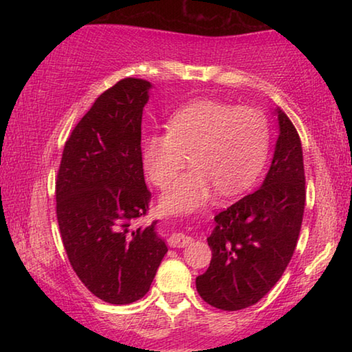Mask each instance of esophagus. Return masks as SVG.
<instances>
[{"label": "esophagus", "instance_id": "34e87169", "mask_svg": "<svg viewBox=\"0 0 352 352\" xmlns=\"http://www.w3.org/2000/svg\"><path fill=\"white\" fill-rule=\"evenodd\" d=\"M189 243H192V237L182 233H174L169 237V247L172 248H183L188 247Z\"/></svg>", "mask_w": 352, "mask_h": 352}]
</instances>
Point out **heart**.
<instances>
[{
	"label": "heart",
	"instance_id": "1",
	"mask_svg": "<svg viewBox=\"0 0 352 352\" xmlns=\"http://www.w3.org/2000/svg\"><path fill=\"white\" fill-rule=\"evenodd\" d=\"M270 147L269 119L258 109L201 99L183 105L169 129L153 132L142 147L148 180L166 188L192 152V166L163 195L169 211H189L211 197L247 189L264 166Z\"/></svg>",
	"mask_w": 352,
	"mask_h": 352
}]
</instances>
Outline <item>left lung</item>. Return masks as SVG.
<instances>
[{
  "instance_id": "left-lung-1",
  "label": "left lung",
  "mask_w": 352,
  "mask_h": 352,
  "mask_svg": "<svg viewBox=\"0 0 352 352\" xmlns=\"http://www.w3.org/2000/svg\"><path fill=\"white\" fill-rule=\"evenodd\" d=\"M276 113L279 136L265 180L214 217L208 237L212 258L195 279L204 301L222 311H241L269 294L300 236L306 204L301 141L287 115Z\"/></svg>"
}]
</instances>
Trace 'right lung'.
Segmentation results:
<instances>
[{
    "label": "right lung",
    "mask_w": 352,
    "mask_h": 352,
    "mask_svg": "<svg viewBox=\"0 0 352 352\" xmlns=\"http://www.w3.org/2000/svg\"><path fill=\"white\" fill-rule=\"evenodd\" d=\"M151 82L119 80L94 100L65 142L56 180V212L69 264L85 287L110 305L144 296L164 241L144 217L151 190L141 153L142 109Z\"/></svg>",
    "instance_id": "right-lung-1"
}]
</instances>
